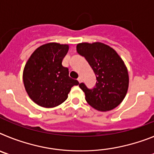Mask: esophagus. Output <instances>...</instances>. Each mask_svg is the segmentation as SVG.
I'll use <instances>...</instances> for the list:
<instances>
[{"instance_id":"34e87169","label":"esophagus","mask_w":154,"mask_h":154,"mask_svg":"<svg viewBox=\"0 0 154 154\" xmlns=\"http://www.w3.org/2000/svg\"><path fill=\"white\" fill-rule=\"evenodd\" d=\"M82 79L81 77H79V78H78V82H79V83H80V82H82Z\"/></svg>"}]
</instances>
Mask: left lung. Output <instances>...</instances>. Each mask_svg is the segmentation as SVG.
<instances>
[{
	"label": "left lung",
	"mask_w": 154,
	"mask_h": 154,
	"mask_svg": "<svg viewBox=\"0 0 154 154\" xmlns=\"http://www.w3.org/2000/svg\"><path fill=\"white\" fill-rule=\"evenodd\" d=\"M76 51L89 62L97 80L93 89H88L84 83L79 84L87 103L102 112L118 106L127 92L129 75L117 52L101 42L79 43Z\"/></svg>",
	"instance_id": "left-lung-1"
}]
</instances>
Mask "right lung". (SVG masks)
Listing matches in <instances>:
<instances>
[{
  "mask_svg": "<svg viewBox=\"0 0 154 154\" xmlns=\"http://www.w3.org/2000/svg\"><path fill=\"white\" fill-rule=\"evenodd\" d=\"M69 51L68 45L48 43L32 53L23 72L24 88L36 104L52 108L67 99L71 88L79 82L69 77L62 60Z\"/></svg>",
  "mask_w": 154,
  "mask_h": 154,
  "instance_id": "1",
  "label": "right lung"
}]
</instances>
